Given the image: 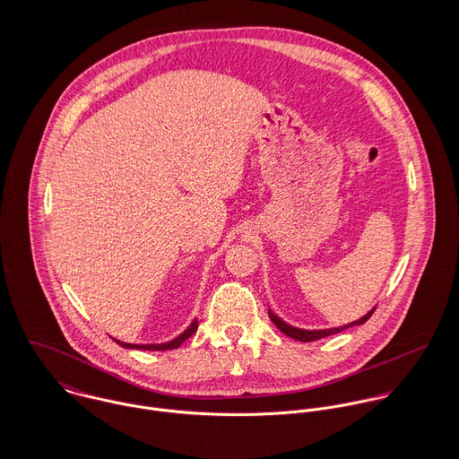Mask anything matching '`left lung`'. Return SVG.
Masks as SVG:
<instances>
[{
	"instance_id": "left-lung-1",
	"label": "left lung",
	"mask_w": 459,
	"mask_h": 459,
	"mask_svg": "<svg viewBox=\"0 0 459 459\" xmlns=\"http://www.w3.org/2000/svg\"><path fill=\"white\" fill-rule=\"evenodd\" d=\"M373 313H375V309H371V311H369L366 316H362L360 320L351 322V324H348V325H344V327L324 328V330H304V328L291 327V325L284 324L279 316H275L272 311H268V316H270V320L275 324V327L279 328L282 333L290 335L291 339H297V341H302V342H309V341H316V339L327 337V335H332V333H337V332H341V330H344V328L353 327V325H362V324H366V322L371 318Z\"/></svg>"
}]
</instances>
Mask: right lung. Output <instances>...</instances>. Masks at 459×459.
Returning <instances> with one entry per match:
<instances>
[{"label": "right lung", "instance_id": "right-lung-1", "mask_svg": "<svg viewBox=\"0 0 459 459\" xmlns=\"http://www.w3.org/2000/svg\"><path fill=\"white\" fill-rule=\"evenodd\" d=\"M197 328V320H195L187 330H184L178 337H175L173 341H168V342H160V344H131V342H122V341H117L120 346H124V348H135V350H152V351H164V350H175V348H178L186 339H189L195 332H196Z\"/></svg>", "mask_w": 459, "mask_h": 459}]
</instances>
